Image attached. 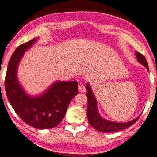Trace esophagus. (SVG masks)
<instances>
[{
    "mask_svg": "<svg viewBox=\"0 0 157 157\" xmlns=\"http://www.w3.org/2000/svg\"><path fill=\"white\" fill-rule=\"evenodd\" d=\"M78 91L81 92V93H84V92H85V86L82 83H79Z\"/></svg>",
    "mask_w": 157,
    "mask_h": 157,
    "instance_id": "1",
    "label": "esophagus"
}]
</instances>
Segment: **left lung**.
<instances>
[{
	"label": "left lung",
	"mask_w": 157,
	"mask_h": 157,
	"mask_svg": "<svg viewBox=\"0 0 157 157\" xmlns=\"http://www.w3.org/2000/svg\"><path fill=\"white\" fill-rule=\"evenodd\" d=\"M135 54L138 62L142 64L148 71H149L147 61L145 57L137 51H135ZM86 89L87 90L86 97L88 100L86 113L88 121H89V124L92 127L97 130V131L102 132H114L123 131V130L127 128L133 124H135L139 118L140 114L135 119L127 122V123H116V122L109 121L105 119L99 114L98 112L96 98H95L89 83H87L86 85Z\"/></svg>",
	"instance_id": "left-lung-1"
}]
</instances>
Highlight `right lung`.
<instances>
[{
	"label": "right lung",
	"instance_id": "add662e5",
	"mask_svg": "<svg viewBox=\"0 0 157 157\" xmlns=\"http://www.w3.org/2000/svg\"><path fill=\"white\" fill-rule=\"evenodd\" d=\"M37 39L18 47L9 62L5 86L10 105L25 123L39 129L51 128L58 125L65 115L71 101L78 94L76 81H56L40 96L26 94L17 78V68L25 52Z\"/></svg>",
	"mask_w": 157,
	"mask_h": 157
}]
</instances>
